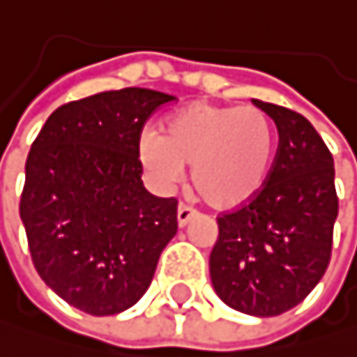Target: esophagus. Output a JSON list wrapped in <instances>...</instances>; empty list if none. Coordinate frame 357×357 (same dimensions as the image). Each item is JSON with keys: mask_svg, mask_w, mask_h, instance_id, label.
Returning <instances> with one entry per match:
<instances>
[{"mask_svg": "<svg viewBox=\"0 0 357 357\" xmlns=\"http://www.w3.org/2000/svg\"><path fill=\"white\" fill-rule=\"evenodd\" d=\"M192 218H195V212L188 205H180V208H177V227H186Z\"/></svg>", "mask_w": 357, "mask_h": 357, "instance_id": "1", "label": "esophagus"}]
</instances>
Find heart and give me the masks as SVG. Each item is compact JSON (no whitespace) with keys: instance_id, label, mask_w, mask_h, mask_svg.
<instances>
[{"instance_id":"heart-1","label":"heart","mask_w":357,"mask_h":357,"mask_svg":"<svg viewBox=\"0 0 357 357\" xmlns=\"http://www.w3.org/2000/svg\"><path fill=\"white\" fill-rule=\"evenodd\" d=\"M137 158L152 180L169 188L184 167L199 199L218 212L242 210L266 188L274 158L276 130L257 107L197 100L173 111L160 135L143 132Z\"/></svg>"}]
</instances>
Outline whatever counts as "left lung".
Returning a JSON list of instances; mask_svg holds the SVG:
<instances>
[{
    "instance_id": "8db88e82",
    "label": "left lung",
    "mask_w": 357,
    "mask_h": 357,
    "mask_svg": "<svg viewBox=\"0 0 357 357\" xmlns=\"http://www.w3.org/2000/svg\"><path fill=\"white\" fill-rule=\"evenodd\" d=\"M252 105L276 124V158L261 195L218 218L210 276L227 306L276 317L298 306L326 274L338 197L332 154L310 121L272 102Z\"/></svg>"
}]
</instances>
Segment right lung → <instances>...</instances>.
Masks as SVG:
<instances>
[{
    "label": "right lung",
    "instance_id": "obj_1",
    "mask_svg": "<svg viewBox=\"0 0 357 357\" xmlns=\"http://www.w3.org/2000/svg\"><path fill=\"white\" fill-rule=\"evenodd\" d=\"M171 100L126 87L61 105L27 156L19 210L33 266L93 317L141 300L177 233V201L145 190L137 158L145 121Z\"/></svg>",
    "mask_w": 357,
    "mask_h": 357
}]
</instances>
